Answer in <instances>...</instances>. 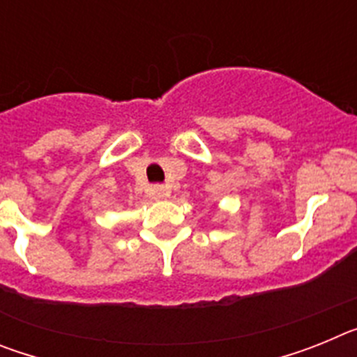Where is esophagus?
Wrapping results in <instances>:
<instances>
[{"mask_svg":"<svg viewBox=\"0 0 357 357\" xmlns=\"http://www.w3.org/2000/svg\"><path fill=\"white\" fill-rule=\"evenodd\" d=\"M153 193H155V197H157V198H168V197H169V193H172V191H169L168 185L157 184V185H153Z\"/></svg>","mask_w":357,"mask_h":357,"instance_id":"1","label":"esophagus"}]
</instances>
